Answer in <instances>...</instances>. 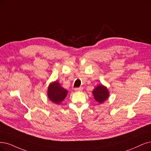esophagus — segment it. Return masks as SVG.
<instances>
[{
	"mask_svg": "<svg viewBox=\"0 0 151 151\" xmlns=\"http://www.w3.org/2000/svg\"><path fill=\"white\" fill-rule=\"evenodd\" d=\"M75 91H83V88L82 87H80V88H76L75 89Z\"/></svg>",
	"mask_w": 151,
	"mask_h": 151,
	"instance_id": "esophagus-1",
	"label": "esophagus"
}]
</instances>
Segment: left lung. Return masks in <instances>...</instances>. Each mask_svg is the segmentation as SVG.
<instances>
[{"label":"left lung","instance_id":"left-lung-1","mask_svg":"<svg viewBox=\"0 0 151 151\" xmlns=\"http://www.w3.org/2000/svg\"><path fill=\"white\" fill-rule=\"evenodd\" d=\"M94 99L99 103L101 104L107 100L109 96V92L106 86L104 85H99L94 88L92 91Z\"/></svg>","mask_w":151,"mask_h":151}]
</instances>
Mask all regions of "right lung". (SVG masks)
Segmentation results:
<instances>
[{
  "label": "right lung",
  "instance_id": "add662e5",
  "mask_svg": "<svg viewBox=\"0 0 151 151\" xmlns=\"http://www.w3.org/2000/svg\"><path fill=\"white\" fill-rule=\"evenodd\" d=\"M68 94V91L55 81L50 83L48 87L47 96L48 99L53 103L59 104L62 102Z\"/></svg>",
  "mask_w": 151,
  "mask_h": 151
}]
</instances>
